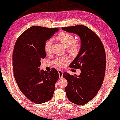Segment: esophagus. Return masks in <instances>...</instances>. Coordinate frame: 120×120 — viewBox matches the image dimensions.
Returning <instances> with one entry per match:
<instances>
[{
  "instance_id": "34e87169",
  "label": "esophagus",
  "mask_w": 120,
  "mask_h": 120,
  "mask_svg": "<svg viewBox=\"0 0 120 120\" xmlns=\"http://www.w3.org/2000/svg\"><path fill=\"white\" fill-rule=\"evenodd\" d=\"M59 75V78H62V75H63V71L62 70H59L58 71Z\"/></svg>"
}]
</instances>
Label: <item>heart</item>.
I'll return each instance as SVG.
<instances>
[{"label":"heart","instance_id":"b5f03b06","mask_svg":"<svg viewBox=\"0 0 120 120\" xmlns=\"http://www.w3.org/2000/svg\"><path fill=\"white\" fill-rule=\"evenodd\" d=\"M56 38L66 47L67 52L72 56L77 55L80 51V43L78 41H75V37L71 34L61 32L56 36ZM52 43V40L49 39L47 40L44 44V50L46 54L51 53ZM68 60L67 57H58L53 61V63L56 66L61 67L68 62Z\"/></svg>","mask_w":120,"mask_h":120}]
</instances>
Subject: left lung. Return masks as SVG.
Returning <instances> with one entry per match:
<instances>
[{
    "instance_id": "left-lung-1",
    "label": "left lung",
    "mask_w": 120,
    "mask_h": 120,
    "mask_svg": "<svg viewBox=\"0 0 120 120\" xmlns=\"http://www.w3.org/2000/svg\"><path fill=\"white\" fill-rule=\"evenodd\" d=\"M62 29L76 34L81 40L78 54L71 64V68L80 69L79 75L64 72L67 81L65 88L69 101L79 105L86 104L95 97L103 82L106 55L103 45L96 33L83 25L64 27Z\"/></svg>"
}]
</instances>
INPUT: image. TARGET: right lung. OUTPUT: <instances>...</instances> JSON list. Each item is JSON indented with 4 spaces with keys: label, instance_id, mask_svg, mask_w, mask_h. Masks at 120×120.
Listing matches in <instances>:
<instances>
[{
    "label": "right lung",
    "instance_id": "add662e5",
    "mask_svg": "<svg viewBox=\"0 0 120 120\" xmlns=\"http://www.w3.org/2000/svg\"><path fill=\"white\" fill-rule=\"evenodd\" d=\"M58 31V28L31 26L15 43L12 56L15 80L23 94L35 103H43L52 99L59 78L54 68L49 72L39 68L41 60L46 56L44 44Z\"/></svg>",
    "mask_w": 120,
    "mask_h": 120
}]
</instances>
